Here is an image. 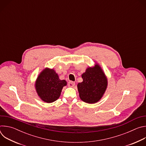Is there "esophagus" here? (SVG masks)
Masks as SVG:
<instances>
[{"mask_svg":"<svg viewBox=\"0 0 146 146\" xmlns=\"http://www.w3.org/2000/svg\"><path fill=\"white\" fill-rule=\"evenodd\" d=\"M68 86L70 87H74V86H75V82H73V81H69V82H68Z\"/></svg>","mask_w":146,"mask_h":146,"instance_id":"34e87169","label":"esophagus"}]
</instances>
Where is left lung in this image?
<instances>
[{"mask_svg":"<svg viewBox=\"0 0 146 146\" xmlns=\"http://www.w3.org/2000/svg\"><path fill=\"white\" fill-rule=\"evenodd\" d=\"M83 81L77 84L80 99L87 103L99 101L108 87V79L101 67L97 64L88 68L81 76Z\"/></svg>","mask_w":146,"mask_h":146,"instance_id":"1","label":"left lung"}]
</instances>
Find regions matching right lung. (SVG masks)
Masks as SVG:
<instances>
[{"instance_id": "right-lung-1", "label": "right lung", "mask_w": 146, "mask_h": 146, "mask_svg": "<svg viewBox=\"0 0 146 146\" xmlns=\"http://www.w3.org/2000/svg\"><path fill=\"white\" fill-rule=\"evenodd\" d=\"M67 82L61 80L54 69L46 68L38 76L35 88L38 96L46 103H52L60 96L62 88Z\"/></svg>"}]
</instances>
